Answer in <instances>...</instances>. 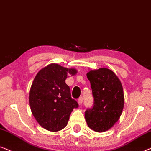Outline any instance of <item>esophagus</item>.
Instances as JSON below:
<instances>
[{
  "instance_id": "1",
  "label": "esophagus",
  "mask_w": 151,
  "mask_h": 151,
  "mask_svg": "<svg viewBox=\"0 0 151 151\" xmlns=\"http://www.w3.org/2000/svg\"><path fill=\"white\" fill-rule=\"evenodd\" d=\"M83 97H80L79 99H78V105H81L82 103H83Z\"/></svg>"
}]
</instances>
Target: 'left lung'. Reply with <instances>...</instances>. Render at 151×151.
I'll return each instance as SVG.
<instances>
[{"label": "left lung", "instance_id": "obj_1", "mask_svg": "<svg viewBox=\"0 0 151 151\" xmlns=\"http://www.w3.org/2000/svg\"><path fill=\"white\" fill-rule=\"evenodd\" d=\"M90 81L94 105L85 112L88 127L96 132L109 130L120 118L124 107V92L118 76L103 68L87 73Z\"/></svg>", "mask_w": 151, "mask_h": 151}]
</instances>
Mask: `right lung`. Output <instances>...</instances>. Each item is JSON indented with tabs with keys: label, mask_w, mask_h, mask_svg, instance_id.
<instances>
[{
	"label": "right lung",
	"mask_w": 151,
	"mask_h": 151,
	"mask_svg": "<svg viewBox=\"0 0 151 151\" xmlns=\"http://www.w3.org/2000/svg\"><path fill=\"white\" fill-rule=\"evenodd\" d=\"M76 73L75 68L51 63L40 70L34 78L29 92L31 110L40 126L46 130L63 129L73 109L78 107L65 82L68 74L75 75Z\"/></svg>",
	"instance_id": "add662e5"
}]
</instances>
